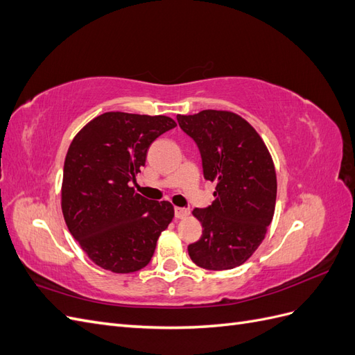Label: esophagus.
Listing matches in <instances>:
<instances>
[{"label":"esophagus","mask_w":355,"mask_h":355,"mask_svg":"<svg viewBox=\"0 0 355 355\" xmlns=\"http://www.w3.org/2000/svg\"><path fill=\"white\" fill-rule=\"evenodd\" d=\"M189 214V211L187 209H182V207H175V218L176 219H185Z\"/></svg>","instance_id":"obj_1"}]
</instances>
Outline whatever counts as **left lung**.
Returning a JSON list of instances; mask_svg holds the SVG:
<instances>
[{
  "label": "left lung",
  "mask_w": 355,
  "mask_h": 355,
  "mask_svg": "<svg viewBox=\"0 0 355 355\" xmlns=\"http://www.w3.org/2000/svg\"><path fill=\"white\" fill-rule=\"evenodd\" d=\"M178 123L198 146L204 179L216 184V200L192 211L202 235L188 245L189 257L204 270H232L259 247L272 220V158L254 128L234 112L206 110L178 115Z\"/></svg>",
  "instance_id": "1"
}]
</instances>
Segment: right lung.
<instances>
[{"mask_svg":"<svg viewBox=\"0 0 355 355\" xmlns=\"http://www.w3.org/2000/svg\"><path fill=\"white\" fill-rule=\"evenodd\" d=\"M173 127L164 115L105 112L73 137L63 166V218L81 249L103 270H142L175 216L168 201L148 200L130 187L149 145Z\"/></svg>","mask_w":355,"mask_h":355,"instance_id":"right-lung-1","label":"right lung"}]
</instances>
